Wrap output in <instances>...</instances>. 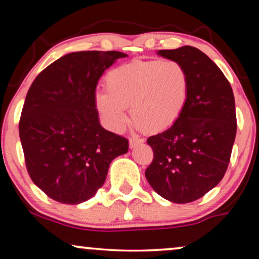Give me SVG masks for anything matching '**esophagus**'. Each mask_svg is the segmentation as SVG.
<instances>
[{
    "instance_id": "esophagus-1",
    "label": "esophagus",
    "mask_w": 259,
    "mask_h": 259,
    "mask_svg": "<svg viewBox=\"0 0 259 259\" xmlns=\"http://www.w3.org/2000/svg\"><path fill=\"white\" fill-rule=\"evenodd\" d=\"M144 139L143 138H139V137H132L130 139V147L131 148H133V147H136V146H138V145L139 144H143L144 143Z\"/></svg>"
}]
</instances>
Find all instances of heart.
Returning a JSON list of instances; mask_svg holds the SVG:
<instances>
[{
  "instance_id": "obj_1",
  "label": "heart",
  "mask_w": 259,
  "mask_h": 259,
  "mask_svg": "<svg viewBox=\"0 0 259 259\" xmlns=\"http://www.w3.org/2000/svg\"><path fill=\"white\" fill-rule=\"evenodd\" d=\"M106 92H98L95 105L106 123L120 132L128 122L126 108L139 127L161 132L175 125L185 109L190 75L178 61H134L107 73Z\"/></svg>"
}]
</instances>
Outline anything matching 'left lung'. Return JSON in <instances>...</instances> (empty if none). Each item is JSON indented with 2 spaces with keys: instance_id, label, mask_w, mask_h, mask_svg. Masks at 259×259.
Returning a JSON list of instances; mask_svg holds the SVG:
<instances>
[{
  "instance_id": "obj_1",
  "label": "left lung",
  "mask_w": 259,
  "mask_h": 259,
  "mask_svg": "<svg viewBox=\"0 0 259 259\" xmlns=\"http://www.w3.org/2000/svg\"><path fill=\"white\" fill-rule=\"evenodd\" d=\"M158 54L185 67L190 92L175 125L147 139L153 160L145 176L159 196L186 204L217 186L228 169L237 132L235 97L219 67L198 48Z\"/></svg>"
}]
</instances>
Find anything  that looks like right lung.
<instances>
[{
    "label": "right lung",
    "instance_id": "right-lung-1",
    "mask_svg": "<svg viewBox=\"0 0 259 259\" xmlns=\"http://www.w3.org/2000/svg\"><path fill=\"white\" fill-rule=\"evenodd\" d=\"M121 52L67 54L31 83L19 122L27 171L49 198L86 201L104 185L109 164L128 150V140L102 128L95 105L100 76Z\"/></svg>",
    "mask_w": 259,
    "mask_h": 259
}]
</instances>
